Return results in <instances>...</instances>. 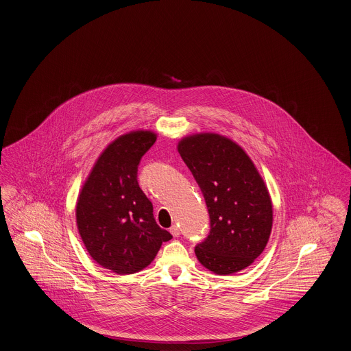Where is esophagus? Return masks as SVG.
<instances>
[{"label": "esophagus", "instance_id": "34e87169", "mask_svg": "<svg viewBox=\"0 0 351 351\" xmlns=\"http://www.w3.org/2000/svg\"><path fill=\"white\" fill-rule=\"evenodd\" d=\"M169 233L172 234L173 237H179V234H180L179 226H176V225H172V226L169 228Z\"/></svg>", "mask_w": 351, "mask_h": 351}]
</instances>
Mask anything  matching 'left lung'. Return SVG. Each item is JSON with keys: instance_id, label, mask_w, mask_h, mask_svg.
I'll list each match as a JSON object with an SVG mask.
<instances>
[{"instance_id": "1", "label": "left lung", "mask_w": 351, "mask_h": 351, "mask_svg": "<svg viewBox=\"0 0 351 351\" xmlns=\"http://www.w3.org/2000/svg\"><path fill=\"white\" fill-rule=\"evenodd\" d=\"M178 151L200 187L210 234L195 247L199 263L221 276L239 272L264 252L272 232V199L252 158L217 133L183 137Z\"/></svg>"}]
</instances>
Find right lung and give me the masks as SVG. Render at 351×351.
I'll use <instances>...</instances> for the list:
<instances>
[{
    "label": "right lung",
    "mask_w": 351,
    "mask_h": 351,
    "mask_svg": "<svg viewBox=\"0 0 351 351\" xmlns=\"http://www.w3.org/2000/svg\"><path fill=\"white\" fill-rule=\"evenodd\" d=\"M152 130H133L112 141L94 162L77 202L79 235L91 258L105 269L132 274L147 268L162 242L154 206L138 186L141 157L155 144Z\"/></svg>",
    "instance_id": "right-lung-1"
}]
</instances>
